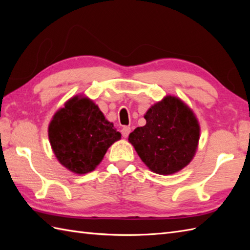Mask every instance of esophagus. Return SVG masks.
Instances as JSON below:
<instances>
[{"label": "esophagus", "instance_id": "obj_1", "mask_svg": "<svg viewBox=\"0 0 250 250\" xmlns=\"http://www.w3.org/2000/svg\"><path fill=\"white\" fill-rule=\"evenodd\" d=\"M130 132H131V128L129 125H125L124 128L121 129V134L124 137H128L129 134H130Z\"/></svg>", "mask_w": 250, "mask_h": 250}]
</instances>
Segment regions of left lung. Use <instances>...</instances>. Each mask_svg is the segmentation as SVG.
Returning a JSON list of instances; mask_svg holds the SVG:
<instances>
[{
	"label": "left lung",
	"instance_id": "8db88e82",
	"mask_svg": "<svg viewBox=\"0 0 250 250\" xmlns=\"http://www.w3.org/2000/svg\"><path fill=\"white\" fill-rule=\"evenodd\" d=\"M146 125L129 135L142 161L152 172L169 175L192 160L200 139V126L187 105L167 97L148 109Z\"/></svg>",
	"mask_w": 250,
	"mask_h": 250
}]
</instances>
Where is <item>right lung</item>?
<instances>
[{"mask_svg":"<svg viewBox=\"0 0 250 250\" xmlns=\"http://www.w3.org/2000/svg\"><path fill=\"white\" fill-rule=\"evenodd\" d=\"M49 141L58 160L76 174L91 172L121 134L91 100L75 97L52 118Z\"/></svg>","mask_w":250,"mask_h":250,"instance_id":"right-lung-1","label":"right lung"}]
</instances>
